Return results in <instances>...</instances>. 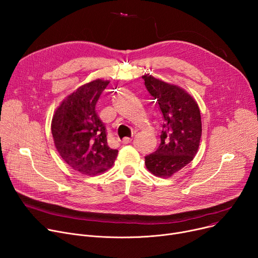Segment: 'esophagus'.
Listing matches in <instances>:
<instances>
[{
  "label": "esophagus",
  "mask_w": 258,
  "mask_h": 258,
  "mask_svg": "<svg viewBox=\"0 0 258 258\" xmlns=\"http://www.w3.org/2000/svg\"><path fill=\"white\" fill-rule=\"evenodd\" d=\"M132 138H128V137H125V138H123L122 139V143L123 144H128V143H131L132 142Z\"/></svg>",
  "instance_id": "1"
}]
</instances>
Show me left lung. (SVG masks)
Instances as JSON below:
<instances>
[{"label": "left lung", "instance_id": "1", "mask_svg": "<svg viewBox=\"0 0 258 258\" xmlns=\"http://www.w3.org/2000/svg\"><path fill=\"white\" fill-rule=\"evenodd\" d=\"M145 87L163 115L161 143L145 157V166L160 178L171 177L194 160L202 136L200 108L190 94L181 87L154 76H142Z\"/></svg>", "mask_w": 258, "mask_h": 258}]
</instances>
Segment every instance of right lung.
<instances>
[{"label":"right lung","instance_id":"obj_1","mask_svg":"<svg viewBox=\"0 0 258 258\" xmlns=\"http://www.w3.org/2000/svg\"><path fill=\"white\" fill-rule=\"evenodd\" d=\"M110 81L95 79L77 88L61 101L52 117L56 150L74 170L95 175L111 168L118 151L107 145L106 132L95 106Z\"/></svg>","mask_w":258,"mask_h":258}]
</instances>
